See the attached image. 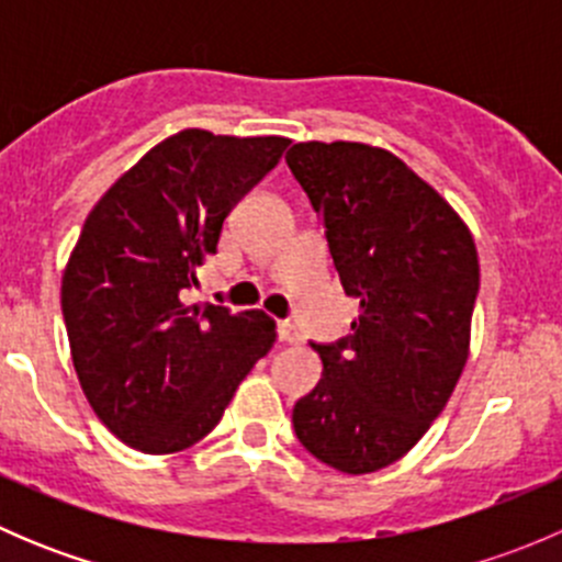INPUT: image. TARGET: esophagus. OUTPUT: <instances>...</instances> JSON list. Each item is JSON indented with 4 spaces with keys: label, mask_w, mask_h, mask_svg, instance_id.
<instances>
[{
    "label": "esophagus",
    "mask_w": 562,
    "mask_h": 562,
    "mask_svg": "<svg viewBox=\"0 0 562 562\" xmlns=\"http://www.w3.org/2000/svg\"><path fill=\"white\" fill-rule=\"evenodd\" d=\"M277 337H280V342H285V345H302L304 342L302 331H299L293 323H277Z\"/></svg>",
    "instance_id": "1"
}]
</instances>
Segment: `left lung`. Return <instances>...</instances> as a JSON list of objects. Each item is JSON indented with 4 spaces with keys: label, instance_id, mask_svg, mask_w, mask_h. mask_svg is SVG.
<instances>
[{
    "label": "left lung",
    "instance_id": "1",
    "mask_svg": "<svg viewBox=\"0 0 562 562\" xmlns=\"http://www.w3.org/2000/svg\"><path fill=\"white\" fill-rule=\"evenodd\" d=\"M285 162L359 299L350 337L313 345L323 375L293 429L328 468L375 473L424 438L468 364L479 252L457 209L394 151L302 140Z\"/></svg>",
    "mask_w": 562,
    "mask_h": 562
}]
</instances>
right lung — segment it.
Listing matches in <instances>:
<instances>
[{
    "label": "right lung",
    "instance_id": "1",
    "mask_svg": "<svg viewBox=\"0 0 562 562\" xmlns=\"http://www.w3.org/2000/svg\"><path fill=\"white\" fill-rule=\"evenodd\" d=\"M282 135L187 127L94 203L61 274L83 396L122 443L173 454L206 438L277 339L260 310L187 304L234 203L280 162Z\"/></svg>",
    "mask_w": 562,
    "mask_h": 562
}]
</instances>
